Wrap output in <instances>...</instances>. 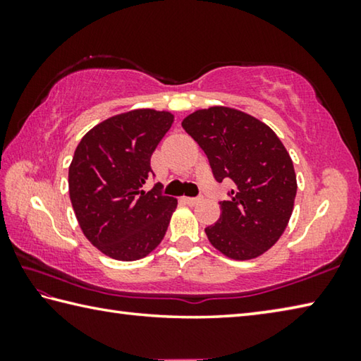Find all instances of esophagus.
<instances>
[{
	"instance_id": "34e87169",
	"label": "esophagus",
	"mask_w": 361,
	"mask_h": 361,
	"mask_svg": "<svg viewBox=\"0 0 361 361\" xmlns=\"http://www.w3.org/2000/svg\"><path fill=\"white\" fill-rule=\"evenodd\" d=\"M200 200H202V197H185V202L188 205H197Z\"/></svg>"
}]
</instances>
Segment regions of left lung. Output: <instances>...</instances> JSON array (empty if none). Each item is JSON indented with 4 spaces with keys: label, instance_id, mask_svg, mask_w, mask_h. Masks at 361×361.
Segmentation results:
<instances>
[{
    "label": "left lung",
    "instance_id": "8db88e82",
    "mask_svg": "<svg viewBox=\"0 0 361 361\" xmlns=\"http://www.w3.org/2000/svg\"><path fill=\"white\" fill-rule=\"evenodd\" d=\"M183 129L209 157L216 181H234L218 223L205 234L218 252L237 261L258 258L288 226L296 173L288 151L271 127L240 109L210 106L186 116Z\"/></svg>",
    "mask_w": 361,
    "mask_h": 361
}]
</instances>
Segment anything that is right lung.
<instances>
[{"label":"right lung","instance_id":"add662e5","mask_svg":"<svg viewBox=\"0 0 361 361\" xmlns=\"http://www.w3.org/2000/svg\"><path fill=\"white\" fill-rule=\"evenodd\" d=\"M170 111L138 108L111 116L79 142L68 170L70 200L82 234L118 261L148 256L166 235L178 200L145 191L151 156L173 124Z\"/></svg>","mask_w":361,"mask_h":361}]
</instances>
